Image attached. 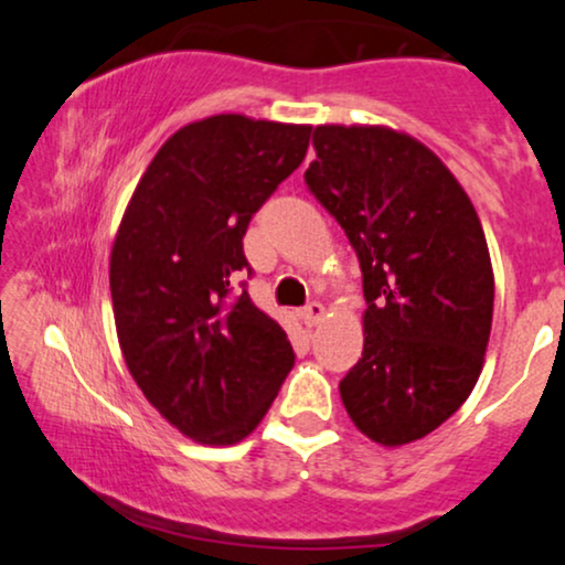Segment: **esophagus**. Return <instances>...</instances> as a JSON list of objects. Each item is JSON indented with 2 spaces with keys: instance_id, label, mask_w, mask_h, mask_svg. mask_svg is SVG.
I'll return each instance as SVG.
<instances>
[{
  "instance_id": "esophagus-1",
  "label": "esophagus",
  "mask_w": 565,
  "mask_h": 565,
  "mask_svg": "<svg viewBox=\"0 0 565 565\" xmlns=\"http://www.w3.org/2000/svg\"><path fill=\"white\" fill-rule=\"evenodd\" d=\"M323 316H327V308H323V303H319V300H313V303H308L303 311H300V319H303L306 327H319Z\"/></svg>"
}]
</instances>
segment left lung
I'll return each instance as SVG.
<instances>
[{
  "mask_svg": "<svg viewBox=\"0 0 565 565\" xmlns=\"http://www.w3.org/2000/svg\"><path fill=\"white\" fill-rule=\"evenodd\" d=\"M306 184L339 221L362 269L365 347L339 383L362 435L427 437L462 406L491 337L493 269L478 213L414 136L316 126Z\"/></svg>",
  "mask_w": 565,
  "mask_h": 565,
  "instance_id": "8db88e82",
  "label": "left lung"
}]
</instances>
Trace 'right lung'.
Listing matches in <instances>:
<instances>
[{"label": "right lung", "instance_id": "obj_1", "mask_svg": "<svg viewBox=\"0 0 565 565\" xmlns=\"http://www.w3.org/2000/svg\"><path fill=\"white\" fill-rule=\"evenodd\" d=\"M311 126L223 113L188 122L146 167L110 252L122 360L149 404L200 445L265 419L296 354L231 285L252 215L303 161Z\"/></svg>", "mask_w": 565, "mask_h": 565}]
</instances>
